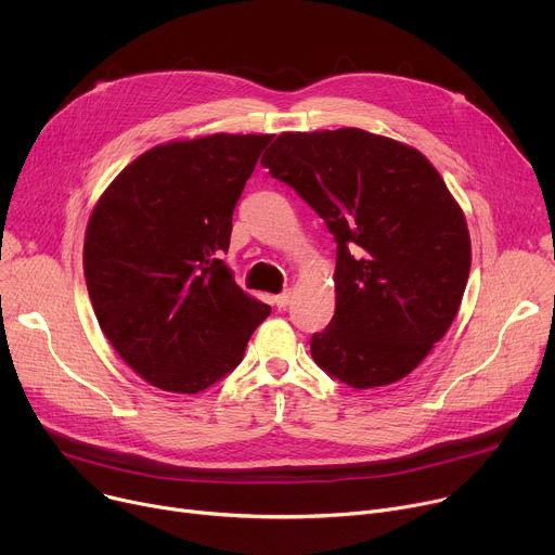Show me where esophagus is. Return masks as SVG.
I'll use <instances>...</instances> for the list:
<instances>
[{
  "mask_svg": "<svg viewBox=\"0 0 555 555\" xmlns=\"http://www.w3.org/2000/svg\"><path fill=\"white\" fill-rule=\"evenodd\" d=\"M289 300H292V292H289V289H285V292H281V294H276V296L272 298V302H274L279 309H285V307L289 305Z\"/></svg>",
  "mask_w": 555,
  "mask_h": 555,
  "instance_id": "34e87169",
  "label": "esophagus"
}]
</instances>
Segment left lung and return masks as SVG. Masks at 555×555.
Returning <instances> with one entry per match:
<instances>
[{"mask_svg":"<svg viewBox=\"0 0 555 555\" xmlns=\"http://www.w3.org/2000/svg\"><path fill=\"white\" fill-rule=\"evenodd\" d=\"M261 165L338 244L336 313L311 336L315 364L351 388L406 377L450 330L472 263L463 210L437 169L356 127L285 131Z\"/></svg>","mask_w":555,"mask_h":555,"instance_id":"1","label":"left lung"}]
</instances>
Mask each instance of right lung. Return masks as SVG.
Wrapping results in <instances>:
<instances>
[{"instance_id": "1", "label": "right lung", "mask_w": 555, "mask_h": 555, "mask_svg": "<svg viewBox=\"0 0 555 555\" xmlns=\"http://www.w3.org/2000/svg\"><path fill=\"white\" fill-rule=\"evenodd\" d=\"M272 135L212 133L144 151L96 202L83 270L116 353L149 384L195 395L242 362L270 305L221 253L232 210Z\"/></svg>"}]
</instances>
